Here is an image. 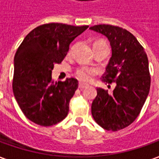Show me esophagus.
<instances>
[{"label": "esophagus", "instance_id": "obj_1", "mask_svg": "<svg viewBox=\"0 0 159 159\" xmlns=\"http://www.w3.org/2000/svg\"><path fill=\"white\" fill-rule=\"evenodd\" d=\"M87 86V84H83V83H79V84H78V88H79L80 90H83L84 88H85Z\"/></svg>", "mask_w": 159, "mask_h": 159}]
</instances>
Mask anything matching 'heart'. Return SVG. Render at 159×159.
<instances>
[{
    "label": "heart",
    "mask_w": 159,
    "mask_h": 159,
    "mask_svg": "<svg viewBox=\"0 0 159 159\" xmlns=\"http://www.w3.org/2000/svg\"><path fill=\"white\" fill-rule=\"evenodd\" d=\"M101 46L107 47V44L103 40H98L94 43V47H101ZM94 74H95V71L90 68H88V67H80L75 72V76L80 81H83V82L89 81L91 78V76L94 75Z\"/></svg>",
    "instance_id": "b5f03b06"
}]
</instances>
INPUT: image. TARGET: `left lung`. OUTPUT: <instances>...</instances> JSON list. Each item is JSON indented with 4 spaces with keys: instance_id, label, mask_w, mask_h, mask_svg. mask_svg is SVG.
I'll list each match as a JSON object with an SVG mask.
<instances>
[{
    "instance_id": "left-lung-1",
    "label": "left lung",
    "mask_w": 159,
    "mask_h": 159,
    "mask_svg": "<svg viewBox=\"0 0 159 159\" xmlns=\"http://www.w3.org/2000/svg\"><path fill=\"white\" fill-rule=\"evenodd\" d=\"M105 35L112 47V57L101 81L114 84L112 94L97 88L91 113L106 130L118 131L129 127L141 112L151 87L148 57L138 40L123 28L98 25L90 28Z\"/></svg>"
}]
</instances>
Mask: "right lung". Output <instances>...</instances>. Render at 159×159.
I'll use <instances>...</instances> for the list:
<instances>
[{"mask_svg":"<svg viewBox=\"0 0 159 159\" xmlns=\"http://www.w3.org/2000/svg\"><path fill=\"white\" fill-rule=\"evenodd\" d=\"M89 26L50 23L33 29L21 43L14 59L13 93L27 119L43 127L59 123L68 115L78 81L53 82V65L61 63L69 45Z\"/></svg>","mask_w":159,"mask_h":159,"instance_id":"add662e5","label":"right lung"}]
</instances>
